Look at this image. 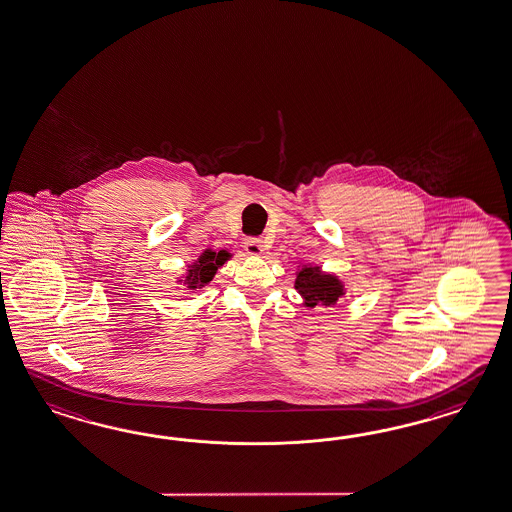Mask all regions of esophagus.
Returning <instances> with one entry per match:
<instances>
[{
  "label": "esophagus",
  "instance_id": "obj_1",
  "mask_svg": "<svg viewBox=\"0 0 512 512\" xmlns=\"http://www.w3.org/2000/svg\"><path fill=\"white\" fill-rule=\"evenodd\" d=\"M244 250L248 255H261L264 251V242L261 238L250 237L244 240Z\"/></svg>",
  "mask_w": 512,
  "mask_h": 512
}]
</instances>
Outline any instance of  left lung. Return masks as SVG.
<instances>
[{
    "label": "left lung",
    "mask_w": 512,
    "mask_h": 512,
    "mask_svg": "<svg viewBox=\"0 0 512 512\" xmlns=\"http://www.w3.org/2000/svg\"><path fill=\"white\" fill-rule=\"evenodd\" d=\"M294 287L298 290L305 307H331L337 305V301L346 294V287L338 279V275L322 272V268L316 264H303L298 268Z\"/></svg>",
    "instance_id": "8db88e82"
}]
</instances>
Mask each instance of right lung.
<instances>
[{
    "label": "right lung",
    "mask_w": 512,
    "mask_h": 512,
    "mask_svg": "<svg viewBox=\"0 0 512 512\" xmlns=\"http://www.w3.org/2000/svg\"><path fill=\"white\" fill-rule=\"evenodd\" d=\"M231 259L229 251L205 250L198 257V261L188 264L187 274L179 279V283H183L187 290H196V288L207 287L212 281V277L216 274V270L220 266H224V262Z\"/></svg>",
    "instance_id": "obj_1"
}]
</instances>
